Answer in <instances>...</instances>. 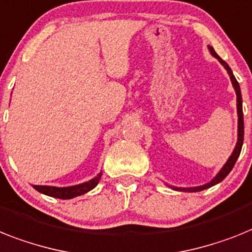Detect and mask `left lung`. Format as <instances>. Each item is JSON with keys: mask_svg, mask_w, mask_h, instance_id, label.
Returning a JSON list of instances; mask_svg holds the SVG:
<instances>
[{"mask_svg": "<svg viewBox=\"0 0 252 252\" xmlns=\"http://www.w3.org/2000/svg\"><path fill=\"white\" fill-rule=\"evenodd\" d=\"M209 50L210 53H211V55L215 56L216 59L219 60L220 63L223 64L224 68L226 69V72H228V74H229L230 80H232V84H233L234 86V90H236V94H237V112H238V140H237V145L236 148H234L233 153H232V156L229 157V159L226 161V163L224 165V167L220 170V172L218 174V175L215 176V178L211 180L210 183H207V184H205V186L202 187H194V188H174L176 189V190H183V192H199V190H203V189H207L210 188V187L215 186V184H218V183H220L221 180H224L225 179V176L229 174L230 171H232V168H233L234 163H236L237 158L240 157V153H241V149H242V144H243V112H242V96H241V89H240V85H238V82H237L236 77H234L233 72H232V69L229 68V65L224 62L221 58H220L218 54L214 51V49L211 46H209Z\"/></svg>", "mask_w": 252, "mask_h": 252, "instance_id": "1", "label": "left lung"}]
</instances>
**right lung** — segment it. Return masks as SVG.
<instances>
[{
  "mask_svg": "<svg viewBox=\"0 0 252 252\" xmlns=\"http://www.w3.org/2000/svg\"><path fill=\"white\" fill-rule=\"evenodd\" d=\"M101 174L96 176V178L91 179L90 182H86L84 184H78V186L74 187H66V188H56V187H49V186H33L36 190H38L39 193H43L46 196L55 197V198L60 199H69L73 198V197L81 196V194H85L89 190H91L93 188L97 186V183L100 180Z\"/></svg>",
  "mask_w": 252,
  "mask_h": 252,
  "instance_id": "add662e5",
  "label": "right lung"
}]
</instances>
